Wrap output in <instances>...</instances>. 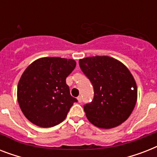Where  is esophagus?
Returning a JSON list of instances; mask_svg holds the SVG:
<instances>
[{"label":"esophagus","instance_id":"1","mask_svg":"<svg viewBox=\"0 0 157 157\" xmlns=\"http://www.w3.org/2000/svg\"><path fill=\"white\" fill-rule=\"evenodd\" d=\"M77 100H78V103H81V101H82V98H81V96H78V97H77Z\"/></svg>","mask_w":157,"mask_h":157}]
</instances>
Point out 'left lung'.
Segmentation results:
<instances>
[{"instance_id": "obj_1", "label": "left lung", "mask_w": 157, "mask_h": 157, "mask_svg": "<svg viewBox=\"0 0 157 157\" xmlns=\"http://www.w3.org/2000/svg\"><path fill=\"white\" fill-rule=\"evenodd\" d=\"M79 65L94 90L93 101L84 106L89 121L102 129L125 121L137 102L136 82L129 69L109 56L85 58Z\"/></svg>"}]
</instances>
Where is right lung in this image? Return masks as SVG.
<instances>
[{
    "label": "right lung",
    "mask_w": 157,
    "mask_h": 157,
    "mask_svg": "<svg viewBox=\"0 0 157 157\" xmlns=\"http://www.w3.org/2000/svg\"><path fill=\"white\" fill-rule=\"evenodd\" d=\"M74 59L45 57L23 71L17 97L23 115L36 125L49 128L66 118L76 98L70 94L66 78L76 67Z\"/></svg>",
    "instance_id": "1"
}]
</instances>
